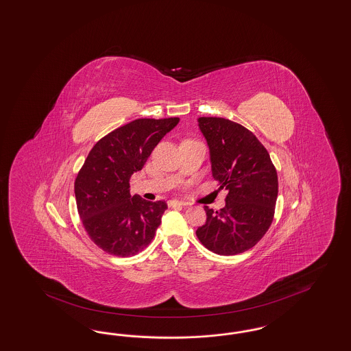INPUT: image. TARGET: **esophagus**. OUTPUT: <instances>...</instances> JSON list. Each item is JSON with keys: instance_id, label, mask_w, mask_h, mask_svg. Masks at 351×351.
Wrapping results in <instances>:
<instances>
[{"instance_id": "34e87169", "label": "esophagus", "mask_w": 351, "mask_h": 351, "mask_svg": "<svg viewBox=\"0 0 351 351\" xmlns=\"http://www.w3.org/2000/svg\"><path fill=\"white\" fill-rule=\"evenodd\" d=\"M167 205H169V207H179V206H185L186 204L182 202V201H178V199H169Z\"/></svg>"}]
</instances>
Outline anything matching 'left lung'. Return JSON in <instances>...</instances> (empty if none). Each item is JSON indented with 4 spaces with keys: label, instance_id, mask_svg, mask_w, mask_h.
Here are the masks:
<instances>
[{
    "label": "left lung",
    "instance_id": "8db88e82",
    "mask_svg": "<svg viewBox=\"0 0 351 351\" xmlns=\"http://www.w3.org/2000/svg\"><path fill=\"white\" fill-rule=\"evenodd\" d=\"M214 179L226 189V206H205L206 223L195 230L202 245L219 255L252 249L269 228L278 199V172L266 147L241 124L224 118H198Z\"/></svg>",
    "mask_w": 351,
    "mask_h": 351
}]
</instances>
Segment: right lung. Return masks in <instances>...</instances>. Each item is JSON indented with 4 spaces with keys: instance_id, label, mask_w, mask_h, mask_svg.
Instances as JSON below:
<instances>
[{
    "instance_id": "right-lung-1",
    "label": "right lung",
    "mask_w": 351,
    "mask_h": 351,
    "mask_svg": "<svg viewBox=\"0 0 351 351\" xmlns=\"http://www.w3.org/2000/svg\"><path fill=\"white\" fill-rule=\"evenodd\" d=\"M179 121L136 119L102 137L89 152L75 180V197L86 233L104 252L131 256L154 239L167 205L132 197L130 179Z\"/></svg>"
}]
</instances>
